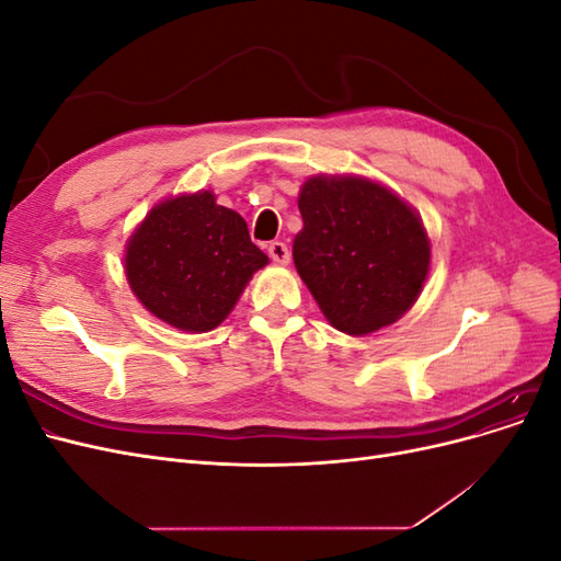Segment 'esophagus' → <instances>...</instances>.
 Here are the masks:
<instances>
[{"mask_svg":"<svg viewBox=\"0 0 561 561\" xmlns=\"http://www.w3.org/2000/svg\"><path fill=\"white\" fill-rule=\"evenodd\" d=\"M268 257L276 264H287L290 262V250H287V245L283 241H274L268 245Z\"/></svg>","mask_w":561,"mask_h":561,"instance_id":"1","label":"esophagus"}]
</instances>
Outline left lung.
<instances>
[{
    "instance_id": "left-lung-1",
    "label": "left lung",
    "mask_w": 561,
    "mask_h": 561,
    "mask_svg": "<svg viewBox=\"0 0 561 561\" xmlns=\"http://www.w3.org/2000/svg\"><path fill=\"white\" fill-rule=\"evenodd\" d=\"M295 266L336 330L367 334L396 322L428 276L431 245L416 213L363 178H311Z\"/></svg>"
}]
</instances>
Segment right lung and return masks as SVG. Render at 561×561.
<instances>
[{"label":"right lung","mask_w":561,"mask_h":561,"mask_svg":"<svg viewBox=\"0 0 561 561\" xmlns=\"http://www.w3.org/2000/svg\"><path fill=\"white\" fill-rule=\"evenodd\" d=\"M266 262L245 219L198 192L147 215L128 241L126 276L157 318L186 332H210Z\"/></svg>","instance_id":"1"}]
</instances>
